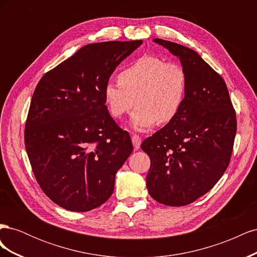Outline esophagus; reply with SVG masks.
Returning a JSON list of instances; mask_svg holds the SVG:
<instances>
[{
	"label": "esophagus",
	"instance_id": "34e87169",
	"mask_svg": "<svg viewBox=\"0 0 257 257\" xmlns=\"http://www.w3.org/2000/svg\"><path fill=\"white\" fill-rule=\"evenodd\" d=\"M132 143H133L134 149L138 150L139 147H141V144H142V139L138 135H133V136H132Z\"/></svg>",
	"mask_w": 257,
	"mask_h": 257
}]
</instances>
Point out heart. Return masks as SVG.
I'll list each match as a JSON object with an SVG mask.
<instances>
[{"mask_svg":"<svg viewBox=\"0 0 257 257\" xmlns=\"http://www.w3.org/2000/svg\"><path fill=\"white\" fill-rule=\"evenodd\" d=\"M186 91L188 79L180 65L145 54L122 69L119 81L107 82L103 94L108 111L115 119L136 103L130 124L136 131H145L158 121H173L184 104Z\"/></svg>","mask_w":257,"mask_h":257,"instance_id":"1","label":"heart"}]
</instances>
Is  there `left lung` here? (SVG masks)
<instances>
[{
	"label": "left lung",
	"mask_w": 257,
	"mask_h": 257,
	"mask_svg": "<svg viewBox=\"0 0 257 257\" xmlns=\"http://www.w3.org/2000/svg\"><path fill=\"white\" fill-rule=\"evenodd\" d=\"M153 42L180 60L188 91L176 118L142 144L151 160L147 189L158 203L179 207L205 195L225 173L236 113L223 78L197 52L161 38Z\"/></svg>",
	"instance_id": "obj_1"
}]
</instances>
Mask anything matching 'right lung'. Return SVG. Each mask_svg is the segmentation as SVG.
<instances>
[{
    "label": "right lung",
    "instance_id": "add662e5",
    "mask_svg": "<svg viewBox=\"0 0 257 257\" xmlns=\"http://www.w3.org/2000/svg\"><path fill=\"white\" fill-rule=\"evenodd\" d=\"M142 44L85 45L45 74L34 91L26 150L44 193L69 211L104 204L133 151L128 133L108 112L103 91L115 67Z\"/></svg>",
    "mask_w": 257,
    "mask_h": 257
}]
</instances>
